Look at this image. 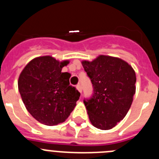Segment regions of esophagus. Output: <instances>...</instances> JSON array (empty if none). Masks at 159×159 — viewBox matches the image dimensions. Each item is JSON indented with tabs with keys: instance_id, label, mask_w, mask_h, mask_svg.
Segmentation results:
<instances>
[{
	"instance_id": "34e87169",
	"label": "esophagus",
	"mask_w": 159,
	"mask_h": 159,
	"mask_svg": "<svg viewBox=\"0 0 159 159\" xmlns=\"http://www.w3.org/2000/svg\"><path fill=\"white\" fill-rule=\"evenodd\" d=\"M76 88H77V90H78L79 92H80V93H82V88H81L80 84H77Z\"/></svg>"
}]
</instances>
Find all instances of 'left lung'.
<instances>
[{
  "instance_id": "8db88e82",
  "label": "left lung",
  "mask_w": 159,
  "mask_h": 159,
  "mask_svg": "<svg viewBox=\"0 0 159 159\" xmlns=\"http://www.w3.org/2000/svg\"><path fill=\"white\" fill-rule=\"evenodd\" d=\"M82 65L93 86V95L84 99L94 127L110 130L123 120L135 94L136 75L131 66L117 57L100 55Z\"/></svg>"
}]
</instances>
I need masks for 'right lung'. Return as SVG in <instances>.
<instances>
[{
  "instance_id": "1",
  "label": "right lung",
  "mask_w": 159,
  "mask_h": 159,
  "mask_svg": "<svg viewBox=\"0 0 159 159\" xmlns=\"http://www.w3.org/2000/svg\"><path fill=\"white\" fill-rule=\"evenodd\" d=\"M68 60L52 57H36L25 66L18 80V89L28 111L38 122L54 126L64 122L80 93L70 85L71 74L61 72Z\"/></svg>"
}]
</instances>
